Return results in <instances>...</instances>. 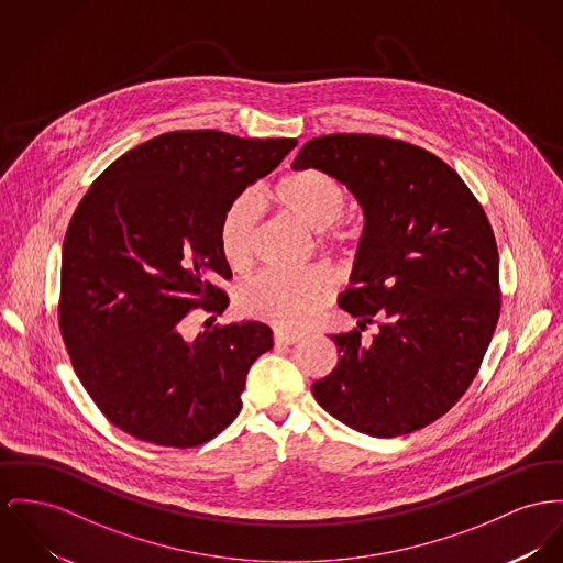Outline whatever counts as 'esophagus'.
Returning <instances> with one entry per match:
<instances>
[{
	"mask_svg": "<svg viewBox=\"0 0 563 563\" xmlns=\"http://www.w3.org/2000/svg\"><path fill=\"white\" fill-rule=\"evenodd\" d=\"M273 339H275V345H292V343L300 341L302 335H300V333H292V331H282V329H275Z\"/></svg>",
	"mask_w": 563,
	"mask_h": 563,
	"instance_id": "obj_1",
	"label": "esophagus"
}]
</instances>
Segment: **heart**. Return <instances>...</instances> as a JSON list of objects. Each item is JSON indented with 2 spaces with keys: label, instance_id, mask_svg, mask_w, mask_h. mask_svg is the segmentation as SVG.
Masks as SVG:
<instances>
[{
  "label": "heart",
  "instance_id": "1",
  "mask_svg": "<svg viewBox=\"0 0 563 563\" xmlns=\"http://www.w3.org/2000/svg\"><path fill=\"white\" fill-rule=\"evenodd\" d=\"M268 198L277 209L297 222L316 230L318 243L327 250L350 252L358 241V228L343 216L347 207V189L327 170L305 168L282 177ZM258 230V202L252 194L236 196L222 213L218 225V243L225 264L243 273L252 266ZM335 290V279L327 268H309L288 275L266 271L245 284L239 292V307L268 322L295 329L305 324Z\"/></svg>",
  "mask_w": 563,
  "mask_h": 563
}]
</instances>
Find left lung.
<instances>
[{
    "label": "left lung",
    "mask_w": 563,
    "mask_h": 563,
    "mask_svg": "<svg viewBox=\"0 0 563 563\" xmlns=\"http://www.w3.org/2000/svg\"><path fill=\"white\" fill-rule=\"evenodd\" d=\"M292 168L331 173L365 213L339 299L361 322L331 338L338 367L313 382L316 401L374 438L431 424L470 388L499 318V254L481 202L444 159L388 136H318ZM374 319L380 331L365 342Z\"/></svg>",
    "instance_id": "left-lung-1"
}]
</instances>
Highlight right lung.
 <instances>
[{
    "label": "right lung",
    "mask_w": 563,
    "mask_h": 563,
    "mask_svg": "<svg viewBox=\"0 0 563 563\" xmlns=\"http://www.w3.org/2000/svg\"><path fill=\"white\" fill-rule=\"evenodd\" d=\"M297 139L218 130L159 134L117 157L76 207L62 250L59 329L73 367L114 427L157 446L209 442L241 412L263 322L184 339L191 309L222 313L230 279L218 243L225 207Z\"/></svg>",
    "instance_id": "right-lung-1"
}]
</instances>
